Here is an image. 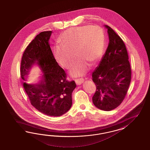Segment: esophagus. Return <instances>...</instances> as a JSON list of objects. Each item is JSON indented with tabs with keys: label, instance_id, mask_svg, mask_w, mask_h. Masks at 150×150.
<instances>
[{
	"label": "esophagus",
	"instance_id": "1",
	"mask_svg": "<svg viewBox=\"0 0 150 150\" xmlns=\"http://www.w3.org/2000/svg\"><path fill=\"white\" fill-rule=\"evenodd\" d=\"M84 82V79H76L75 80V82L76 83L77 85H80L82 84L83 82Z\"/></svg>",
	"mask_w": 150,
	"mask_h": 150
}]
</instances>
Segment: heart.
I'll list each match as a JSON object with an SVG mask.
<instances>
[{
    "mask_svg": "<svg viewBox=\"0 0 150 150\" xmlns=\"http://www.w3.org/2000/svg\"><path fill=\"white\" fill-rule=\"evenodd\" d=\"M59 45L54 47V56L57 63L65 69L71 66L75 52L77 59L70 70L73 77L84 75L91 63H97L105 48V33L98 26L85 25L65 31L59 38Z\"/></svg>",
    "mask_w": 150,
    "mask_h": 150,
    "instance_id": "obj_1",
    "label": "heart"
}]
</instances>
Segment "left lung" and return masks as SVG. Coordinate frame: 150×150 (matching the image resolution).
<instances>
[{"instance_id":"1","label":"left lung","mask_w":150,"mask_h":150,"mask_svg":"<svg viewBox=\"0 0 150 150\" xmlns=\"http://www.w3.org/2000/svg\"><path fill=\"white\" fill-rule=\"evenodd\" d=\"M109 43L98 66L92 73L96 91L92 97L96 107L105 111L121 104L131 81V68L125 45L112 28L104 25Z\"/></svg>"}]
</instances>
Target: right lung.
<instances>
[{
  "instance_id": "obj_1",
  "label": "right lung",
  "mask_w": 150,
  "mask_h": 150,
  "mask_svg": "<svg viewBox=\"0 0 150 150\" xmlns=\"http://www.w3.org/2000/svg\"><path fill=\"white\" fill-rule=\"evenodd\" d=\"M52 31L37 35L23 54L20 74L26 81L32 68L37 65L42 76L35 83L24 82L23 86L31 105L42 113L59 117L72 105V93L76 86L74 81L66 80V74L55 59L49 41Z\"/></svg>"
}]
</instances>
